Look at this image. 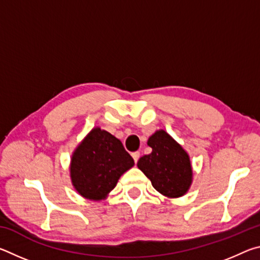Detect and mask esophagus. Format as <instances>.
<instances>
[{"mask_svg":"<svg viewBox=\"0 0 260 260\" xmlns=\"http://www.w3.org/2000/svg\"><path fill=\"white\" fill-rule=\"evenodd\" d=\"M132 157H133V159H134V161H135V162H138L139 158H140V152H139V151H135V152H133V153H132Z\"/></svg>","mask_w":260,"mask_h":260,"instance_id":"obj_1","label":"esophagus"}]
</instances>
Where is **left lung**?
Instances as JSON below:
<instances>
[{
  "label": "left lung",
  "instance_id": "obj_1",
  "mask_svg": "<svg viewBox=\"0 0 260 260\" xmlns=\"http://www.w3.org/2000/svg\"><path fill=\"white\" fill-rule=\"evenodd\" d=\"M151 153L139 159L138 167L152 187L167 197L184 195L191 184L192 171L188 153L165 131H157L148 140Z\"/></svg>",
  "mask_w": 260,
  "mask_h": 260
}]
</instances>
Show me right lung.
<instances>
[{
  "label": "right lung",
  "instance_id": "add662e5",
  "mask_svg": "<svg viewBox=\"0 0 260 260\" xmlns=\"http://www.w3.org/2000/svg\"><path fill=\"white\" fill-rule=\"evenodd\" d=\"M133 165L134 159L120 140L107 131L94 128L74 151L70 170L77 191L86 199L100 201Z\"/></svg>",
  "mask_w": 260,
  "mask_h": 260
}]
</instances>
